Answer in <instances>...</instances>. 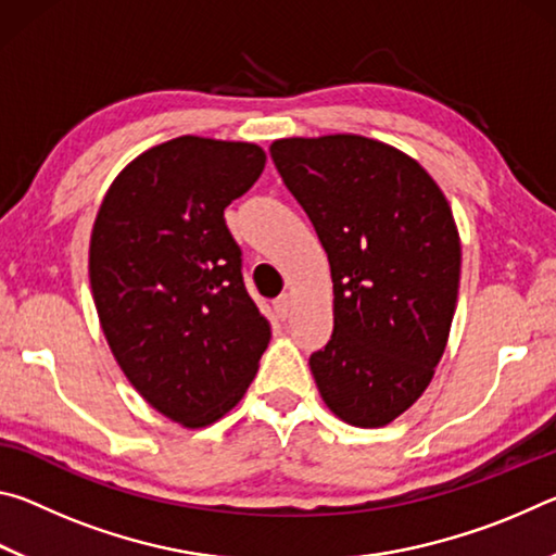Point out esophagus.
<instances>
[{"mask_svg":"<svg viewBox=\"0 0 556 556\" xmlns=\"http://www.w3.org/2000/svg\"><path fill=\"white\" fill-rule=\"evenodd\" d=\"M275 312L279 318H287L291 314V294H279L275 299Z\"/></svg>","mask_w":556,"mask_h":556,"instance_id":"34e87169","label":"esophagus"}]
</instances>
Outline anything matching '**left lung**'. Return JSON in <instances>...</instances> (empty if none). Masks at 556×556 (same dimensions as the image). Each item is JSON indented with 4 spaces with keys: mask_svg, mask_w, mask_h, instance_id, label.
I'll return each mask as SVG.
<instances>
[{
    "mask_svg": "<svg viewBox=\"0 0 556 556\" xmlns=\"http://www.w3.org/2000/svg\"><path fill=\"white\" fill-rule=\"evenodd\" d=\"M269 154L331 265L316 388L348 425H390L429 388L454 321L460 240L446 195L412 156L361 135L277 139Z\"/></svg>",
    "mask_w": 556,
    "mask_h": 556,
    "instance_id": "obj_1",
    "label": "left lung"
}]
</instances>
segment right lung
I'll list each match as a JSON object with an SVG mask.
<instances>
[{"label":"right lung","mask_w":556,"mask_h":556,"mask_svg":"<svg viewBox=\"0 0 556 556\" xmlns=\"http://www.w3.org/2000/svg\"><path fill=\"white\" fill-rule=\"evenodd\" d=\"M265 162L250 142L176 137L122 168L92 225L90 287L110 351L131 388L188 429L242 400L269 343L223 215Z\"/></svg>","instance_id":"1"}]
</instances>
